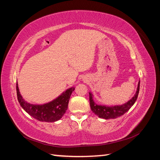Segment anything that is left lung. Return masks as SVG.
I'll use <instances>...</instances> for the list:
<instances>
[{
  "instance_id": "obj_1",
  "label": "left lung",
  "mask_w": 160,
  "mask_h": 160,
  "mask_svg": "<svg viewBox=\"0 0 160 160\" xmlns=\"http://www.w3.org/2000/svg\"><path fill=\"white\" fill-rule=\"evenodd\" d=\"M140 82H138L137 91L134 96L127 103L122 105H116V106L111 107L105 106V105H98L94 102L93 100V95L91 94V93H89V102L91 111L99 118L106 119V120L115 119L122 116L130 109L131 107L136 101L139 94V91H140Z\"/></svg>"
}]
</instances>
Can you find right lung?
<instances>
[{
	"mask_svg": "<svg viewBox=\"0 0 160 160\" xmlns=\"http://www.w3.org/2000/svg\"><path fill=\"white\" fill-rule=\"evenodd\" d=\"M74 89V87L69 88L50 102L41 105L32 104L23 99L16 82L17 98L20 106L29 115L40 122H53L59 120L67 110L69 98Z\"/></svg>",
	"mask_w": 160,
	"mask_h": 160,
	"instance_id": "obj_1",
	"label": "right lung"
}]
</instances>
